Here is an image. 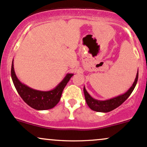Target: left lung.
I'll return each mask as SVG.
<instances>
[{"label":"left lung","mask_w":147,"mask_h":147,"mask_svg":"<svg viewBox=\"0 0 147 147\" xmlns=\"http://www.w3.org/2000/svg\"><path fill=\"white\" fill-rule=\"evenodd\" d=\"M138 70L137 72L136 79H135L134 82H133L132 86L128 89V90L124 94L121 95H119L117 96H115L114 98H110V99H107L104 100H97L94 98L90 96V94L87 92L85 89V87L84 86L83 92L84 94H85V100L87 102V104L90 107V109L96 112H100V113H108V112L112 111V110H115L117 107L121 105L123 102L126 100L127 98L129 97V96L133 92V90L136 86L137 82H138Z\"/></svg>","instance_id":"8db88e82"}]
</instances>
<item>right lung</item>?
<instances>
[{
	"label": "right lung",
	"instance_id": "right-lung-1",
	"mask_svg": "<svg viewBox=\"0 0 147 147\" xmlns=\"http://www.w3.org/2000/svg\"><path fill=\"white\" fill-rule=\"evenodd\" d=\"M14 60L11 69V76L16 91L29 106L37 110H46L54 108L60 101L62 91L74 74H67L58 85L49 91L34 90L22 83L16 76L14 69Z\"/></svg>",
	"mask_w": 147,
	"mask_h": 147
}]
</instances>
